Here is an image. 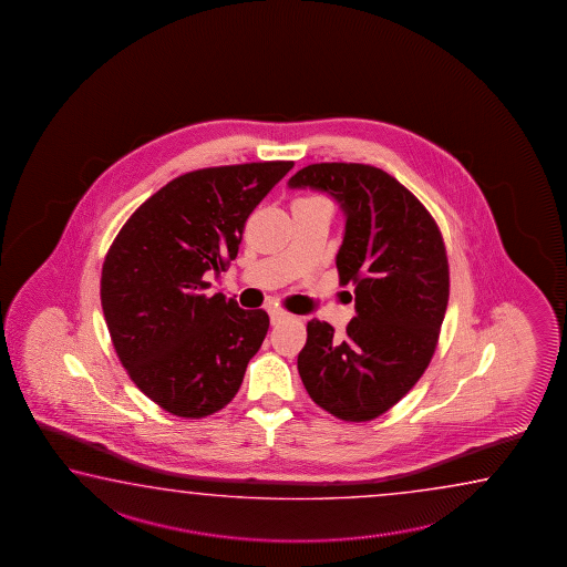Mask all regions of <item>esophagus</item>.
I'll return each instance as SVG.
<instances>
[{
    "instance_id": "1",
    "label": "esophagus",
    "mask_w": 567,
    "mask_h": 567,
    "mask_svg": "<svg viewBox=\"0 0 567 567\" xmlns=\"http://www.w3.org/2000/svg\"><path fill=\"white\" fill-rule=\"evenodd\" d=\"M269 319H271V326H279V323L291 319V316L284 309H269Z\"/></svg>"
}]
</instances>
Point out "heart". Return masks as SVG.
<instances>
[{"instance_id": "obj_1", "label": "heart", "mask_w": 567, "mask_h": 567, "mask_svg": "<svg viewBox=\"0 0 567 567\" xmlns=\"http://www.w3.org/2000/svg\"><path fill=\"white\" fill-rule=\"evenodd\" d=\"M319 196H309V198H301V200H316Z\"/></svg>"}]
</instances>
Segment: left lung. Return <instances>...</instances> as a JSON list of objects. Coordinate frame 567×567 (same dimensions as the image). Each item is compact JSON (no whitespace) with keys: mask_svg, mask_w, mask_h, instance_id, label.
<instances>
[{"mask_svg":"<svg viewBox=\"0 0 567 567\" xmlns=\"http://www.w3.org/2000/svg\"><path fill=\"white\" fill-rule=\"evenodd\" d=\"M289 186L341 202L339 286L355 288L357 316L343 339L326 321H309L299 377L327 413L373 421L413 389L439 346L451 293L441 228L409 188L371 164H309Z\"/></svg>","mask_w":567,"mask_h":567,"instance_id":"left-lung-1","label":"left lung"}]
</instances>
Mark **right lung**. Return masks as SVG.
I'll return each mask as SVG.
<instances>
[{
    "label": "right lung",
    "mask_w": 567,
    "mask_h": 567,
    "mask_svg": "<svg viewBox=\"0 0 567 567\" xmlns=\"http://www.w3.org/2000/svg\"><path fill=\"white\" fill-rule=\"evenodd\" d=\"M293 161L212 166L183 174L118 230L101 271V306L116 357L166 413L204 419L238 393L269 329L264 309L208 298V271L240 250L254 208Z\"/></svg>",
    "instance_id": "1"
}]
</instances>
